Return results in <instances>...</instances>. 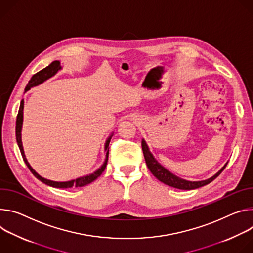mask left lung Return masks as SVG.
Listing matches in <instances>:
<instances>
[{
  "mask_svg": "<svg viewBox=\"0 0 253 253\" xmlns=\"http://www.w3.org/2000/svg\"><path fill=\"white\" fill-rule=\"evenodd\" d=\"M142 148H143V153H144V157L147 163V166L149 168V170L151 171V173L162 183L171 186L173 188H177V189H181V190H193V189H197L200 187H203L209 183H211L214 179H216L221 172L225 169V167L227 166L228 162L225 163L221 169L212 177H210L209 179L203 180V181H188L185 179H182L176 175H174L172 172H170L169 170H167L164 166H162L153 156V154L150 151L149 146L147 145L146 141L143 138L142 141Z\"/></svg>",
  "mask_w": 253,
  "mask_h": 253,
  "instance_id": "left-lung-1",
  "label": "left lung"
}]
</instances>
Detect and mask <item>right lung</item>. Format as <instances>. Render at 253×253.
<instances>
[{
	"mask_svg": "<svg viewBox=\"0 0 253 253\" xmlns=\"http://www.w3.org/2000/svg\"><path fill=\"white\" fill-rule=\"evenodd\" d=\"M62 69V66L60 65V61L59 60H55L53 61L50 65H48L46 68L42 69L41 71L37 72L36 74H34L32 76V78L29 80V82H28L27 86L25 88V92H27L28 90H30L32 87H35V86H38L39 84L43 83L44 81H46L47 79L51 78L52 76H54L56 73H57L59 70ZM23 110H24V99L21 100V103H20V108H19V112H18V116H17V121H16V139H17V144H18V147L20 149V152L22 154V157H23V160L25 162V164L27 165V167L29 168V170L32 172V174L38 179L40 180L41 182H43L44 184L48 185V186H51V187H54V188H61V189H66V188H72V187H83V186H86L88 184H90L91 182H93L94 180H96L101 174L102 172L104 171L105 167H106V164H107V160H108V152H109V143H110V139H111V136L112 134H114V132H112L105 141V144H104V152H105V159H104V162L103 164L98 168V169L96 171H94L93 173L91 174H88V175H85V176H82V177H79V178H76V179H73V180H70V181H65V182H57V181H52V180H48L42 176H40L33 168L31 167V165L29 164V162H28L26 156H25V153H24V149H23V144H22V126H23Z\"/></svg>",
	"mask_w": 253,
	"mask_h": 253,
	"instance_id": "1",
	"label": "right lung"
}]
</instances>
